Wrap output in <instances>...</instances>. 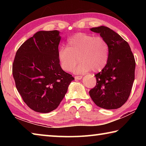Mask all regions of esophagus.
Returning <instances> with one entry per match:
<instances>
[{
    "instance_id": "1",
    "label": "esophagus",
    "mask_w": 146,
    "mask_h": 146,
    "mask_svg": "<svg viewBox=\"0 0 146 146\" xmlns=\"http://www.w3.org/2000/svg\"><path fill=\"white\" fill-rule=\"evenodd\" d=\"M82 76H81V75L75 76V80H80V79L82 78Z\"/></svg>"
}]
</instances>
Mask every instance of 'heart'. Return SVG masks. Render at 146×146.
I'll use <instances>...</instances> for the list:
<instances>
[{
	"label": "heart",
	"instance_id": "obj_1",
	"mask_svg": "<svg viewBox=\"0 0 146 146\" xmlns=\"http://www.w3.org/2000/svg\"><path fill=\"white\" fill-rule=\"evenodd\" d=\"M80 63L73 68L76 73L92 70L98 72L106 67L109 58V46L100 36L79 33L68 39L66 47H60L58 58L61 68L70 71L78 62Z\"/></svg>",
	"mask_w": 146,
	"mask_h": 146
}]
</instances>
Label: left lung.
I'll return each mask as SVG.
<instances>
[{
	"instance_id": "obj_1",
	"label": "left lung",
	"mask_w": 146,
	"mask_h": 146,
	"mask_svg": "<svg viewBox=\"0 0 146 146\" xmlns=\"http://www.w3.org/2000/svg\"><path fill=\"white\" fill-rule=\"evenodd\" d=\"M99 33L109 46V58L106 67L95 75V87L90 91L91 99L98 107L115 110L126 102L135 80V60L126 41L106 26L90 29Z\"/></svg>"
}]
</instances>
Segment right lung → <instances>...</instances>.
<instances>
[{"instance_id": "1", "label": "right lung", "mask_w": 146, "mask_h": 146, "mask_svg": "<svg viewBox=\"0 0 146 146\" xmlns=\"http://www.w3.org/2000/svg\"><path fill=\"white\" fill-rule=\"evenodd\" d=\"M60 40L57 30L38 31L20 46L15 56L12 72L16 88L35 111L55 110L75 79L60 67Z\"/></svg>"}]
</instances>
